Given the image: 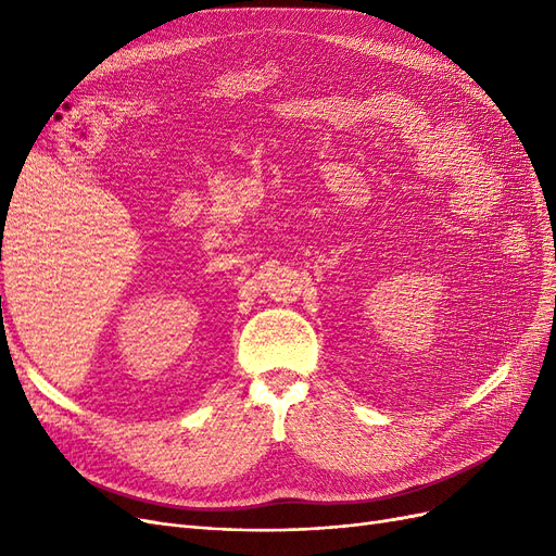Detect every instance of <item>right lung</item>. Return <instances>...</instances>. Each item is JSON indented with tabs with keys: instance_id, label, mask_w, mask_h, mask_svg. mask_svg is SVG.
I'll use <instances>...</instances> for the list:
<instances>
[{
	"instance_id": "right-lung-1",
	"label": "right lung",
	"mask_w": 556,
	"mask_h": 556,
	"mask_svg": "<svg viewBox=\"0 0 556 556\" xmlns=\"http://www.w3.org/2000/svg\"><path fill=\"white\" fill-rule=\"evenodd\" d=\"M0 304H2V301H0Z\"/></svg>"
}]
</instances>
